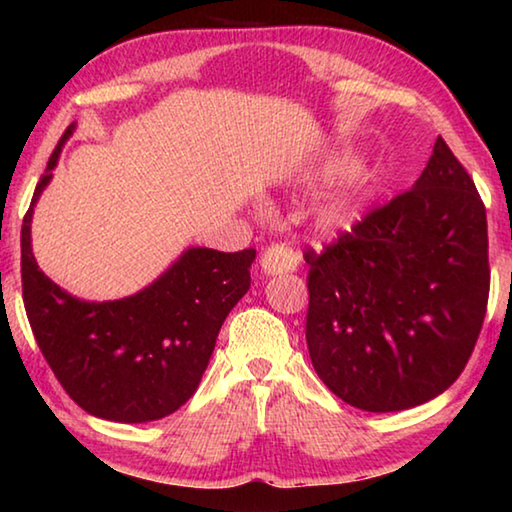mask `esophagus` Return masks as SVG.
Wrapping results in <instances>:
<instances>
[{
  "label": "esophagus",
  "mask_w": 512,
  "mask_h": 512,
  "mask_svg": "<svg viewBox=\"0 0 512 512\" xmlns=\"http://www.w3.org/2000/svg\"><path fill=\"white\" fill-rule=\"evenodd\" d=\"M300 264V255L287 244H273L268 246L262 257H259V266L266 275H282L293 273Z\"/></svg>",
  "instance_id": "obj_1"
}]
</instances>
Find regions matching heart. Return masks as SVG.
Returning <instances> with one entry per match:
<instances>
[{
	"label": "heart",
	"instance_id": "1",
	"mask_svg": "<svg viewBox=\"0 0 512 512\" xmlns=\"http://www.w3.org/2000/svg\"><path fill=\"white\" fill-rule=\"evenodd\" d=\"M352 169V162H345V160H336V162H329L325 173L327 176H336V173H343ZM357 205H359V192L354 189L350 194H343L341 198H336V201L329 203L327 212H325V219L332 223V225H341L348 219H352L354 212H357Z\"/></svg>",
	"mask_w": 512,
	"mask_h": 512
}]
</instances>
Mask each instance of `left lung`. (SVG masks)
<instances>
[{
	"mask_svg": "<svg viewBox=\"0 0 512 512\" xmlns=\"http://www.w3.org/2000/svg\"><path fill=\"white\" fill-rule=\"evenodd\" d=\"M305 259L309 357L336 397L388 413L454 384L488 305V223L443 137L413 189Z\"/></svg>",
	"mask_w": 512,
	"mask_h": 512,
	"instance_id": "8db88e82",
	"label": "left lung"
}]
</instances>
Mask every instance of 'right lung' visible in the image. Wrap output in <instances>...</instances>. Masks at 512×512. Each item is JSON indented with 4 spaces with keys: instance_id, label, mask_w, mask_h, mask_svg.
<instances>
[{
    "instance_id": "1",
    "label": "right lung",
    "mask_w": 512,
    "mask_h": 512,
    "mask_svg": "<svg viewBox=\"0 0 512 512\" xmlns=\"http://www.w3.org/2000/svg\"><path fill=\"white\" fill-rule=\"evenodd\" d=\"M74 128L51 153L22 223L24 309L60 386L83 411L128 424L160 420L194 395L225 316L250 289L255 250L192 246L149 287L119 300L60 289L33 257L31 221Z\"/></svg>"
}]
</instances>
